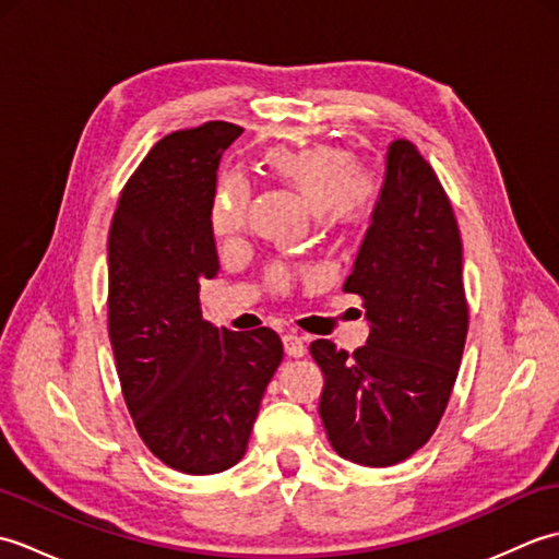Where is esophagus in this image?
<instances>
[{
    "mask_svg": "<svg viewBox=\"0 0 559 559\" xmlns=\"http://www.w3.org/2000/svg\"><path fill=\"white\" fill-rule=\"evenodd\" d=\"M283 348H286V353L290 355V358H302L307 346H305V338L293 334V331H288V334H283Z\"/></svg>",
    "mask_w": 559,
    "mask_h": 559,
    "instance_id": "34e87169",
    "label": "esophagus"
}]
</instances>
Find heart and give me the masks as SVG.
<instances>
[{"label": "heart", "mask_w": 559, "mask_h": 559, "mask_svg": "<svg viewBox=\"0 0 559 559\" xmlns=\"http://www.w3.org/2000/svg\"><path fill=\"white\" fill-rule=\"evenodd\" d=\"M266 170L293 187L310 204L326 228H355L372 216L379 201V185L372 175L355 173L348 151L331 144L276 146L264 153ZM249 187L237 175L223 177L211 201V230L218 240L240 235L247 221ZM273 283L283 288L288 276L278 271Z\"/></svg>", "instance_id": "heart-1"}]
</instances>
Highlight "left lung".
I'll use <instances>...</instances> for the list:
<instances>
[{"mask_svg": "<svg viewBox=\"0 0 559 559\" xmlns=\"http://www.w3.org/2000/svg\"><path fill=\"white\" fill-rule=\"evenodd\" d=\"M463 247L449 199L420 151L396 139L384 185L343 290L362 298L370 336L348 355L319 338L331 447L362 466H394L437 430L468 334Z\"/></svg>", "mask_w": 559, "mask_h": 559, "instance_id": "obj_1", "label": "left lung"}]
</instances>
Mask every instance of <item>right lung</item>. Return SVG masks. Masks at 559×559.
<instances>
[{"instance_id": "add662e5", "label": "right lung", "mask_w": 559, "mask_h": 559, "mask_svg": "<svg viewBox=\"0 0 559 559\" xmlns=\"http://www.w3.org/2000/svg\"><path fill=\"white\" fill-rule=\"evenodd\" d=\"M240 134L206 122L163 136L124 185L108 237V329L127 408L153 454L189 476L245 456L283 360L273 329L230 331L201 317L199 283L218 273L216 170Z\"/></svg>"}]
</instances>
